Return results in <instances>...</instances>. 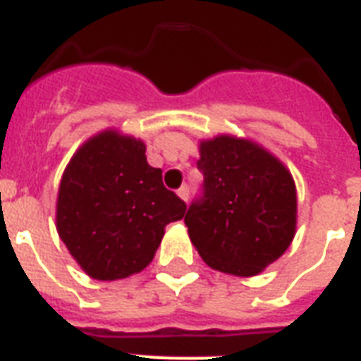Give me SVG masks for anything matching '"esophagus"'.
<instances>
[{
	"label": "esophagus",
	"instance_id": "1",
	"mask_svg": "<svg viewBox=\"0 0 361 361\" xmlns=\"http://www.w3.org/2000/svg\"><path fill=\"white\" fill-rule=\"evenodd\" d=\"M177 195L180 199H183V201H188V195H190V190H188V186H180V188H178Z\"/></svg>",
	"mask_w": 361,
	"mask_h": 361
}]
</instances>
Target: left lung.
<instances>
[{
    "label": "left lung",
    "instance_id": "left-lung-1",
    "mask_svg": "<svg viewBox=\"0 0 361 361\" xmlns=\"http://www.w3.org/2000/svg\"><path fill=\"white\" fill-rule=\"evenodd\" d=\"M204 195L184 223L208 267L255 276L279 260L297 231V188L281 159L251 138L217 134L199 142Z\"/></svg>",
    "mask_w": 361,
    "mask_h": 361
}]
</instances>
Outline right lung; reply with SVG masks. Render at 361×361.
<instances>
[{"mask_svg":"<svg viewBox=\"0 0 361 361\" xmlns=\"http://www.w3.org/2000/svg\"><path fill=\"white\" fill-rule=\"evenodd\" d=\"M184 201L145 159V142L105 129L77 149L56 193V232L95 281H120L153 262L166 225L183 219Z\"/></svg>","mask_w":361,"mask_h":361,"instance_id":"obj_1","label":"right lung"}]
</instances>
